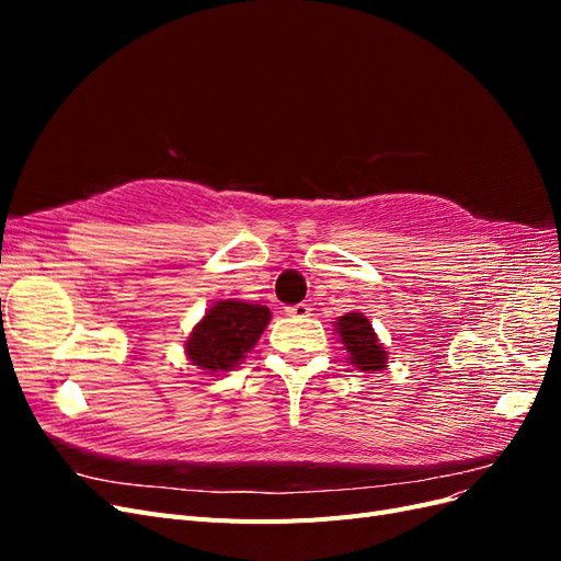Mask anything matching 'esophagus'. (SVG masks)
Masks as SVG:
<instances>
[{
    "instance_id": "obj_1",
    "label": "esophagus",
    "mask_w": 561,
    "mask_h": 561,
    "mask_svg": "<svg viewBox=\"0 0 561 561\" xmlns=\"http://www.w3.org/2000/svg\"><path fill=\"white\" fill-rule=\"evenodd\" d=\"M285 313L293 318H307V316H311V307L301 301V304H295V307H285Z\"/></svg>"
}]
</instances>
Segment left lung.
Wrapping results in <instances>:
<instances>
[{
  "label": "left lung",
  "instance_id": "1",
  "mask_svg": "<svg viewBox=\"0 0 561 561\" xmlns=\"http://www.w3.org/2000/svg\"><path fill=\"white\" fill-rule=\"evenodd\" d=\"M334 328L353 367L369 371V375H377V371L388 367V351L383 348L375 328H371V322L363 313H346L336 320Z\"/></svg>",
  "mask_w": 561,
  "mask_h": 561
}]
</instances>
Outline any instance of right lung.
<instances>
[{"label":"right lung","mask_w":561,"mask_h":561,"mask_svg":"<svg viewBox=\"0 0 561 561\" xmlns=\"http://www.w3.org/2000/svg\"><path fill=\"white\" fill-rule=\"evenodd\" d=\"M268 320L271 311L262 304L217 301L186 339V358L206 371H229L257 344Z\"/></svg>","instance_id":"obj_1"}]
</instances>
